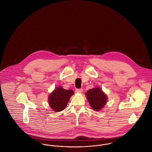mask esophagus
Listing matches in <instances>:
<instances>
[{"instance_id": "34e87169", "label": "esophagus", "mask_w": 152, "mask_h": 152, "mask_svg": "<svg viewBox=\"0 0 152 152\" xmlns=\"http://www.w3.org/2000/svg\"><path fill=\"white\" fill-rule=\"evenodd\" d=\"M83 91V89L82 88H77L76 89V91L77 93H82Z\"/></svg>"}]
</instances>
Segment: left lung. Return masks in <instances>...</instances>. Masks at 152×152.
<instances>
[{"label":"left lung","instance_id":"obj_1","mask_svg":"<svg viewBox=\"0 0 152 152\" xmlns=\"http://www.w3.org/2000/svg\"><path fill=\"white\" fill-rule=\"evenodd\" d=\"M86 95L92 109L96 111L101 109L106 103L107 97L99 88L90 89Z\"/></svg>","mask_w":152,"mask_h":152}]
</instances>
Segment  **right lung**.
Listing matches in <instances>:
<instances>
[{"instance_id":"obj_1","label":"right lung","mask_w":152,"mask_h":152,"mask_svg":"<svg viewBox=\"0 0 152 152\" xmlns=\"http://www.w3.org/2000/svg\"><path fill=\"white\" fill-rule=\"evenodd\" d=\"M73 94V91L72 90H66L62 87L56 88L49 96L50 107L56 112L64 109Z\"/></svg>"}]
</instances>
